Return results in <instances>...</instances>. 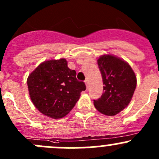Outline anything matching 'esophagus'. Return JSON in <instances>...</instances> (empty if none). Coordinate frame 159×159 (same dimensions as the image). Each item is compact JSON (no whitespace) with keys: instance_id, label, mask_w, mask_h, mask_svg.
Listing matches in <instances>:
<instances>
[{"instance_id":"esophagus-1","label":"esophagus","mask_w":159,"mask_h":159,"mask_svg":"<svg viewBox=\"0 0 159 159\" xmlns=\"http://www.w3.org/2000/svg\"><path fill=\"white\" fill-rule=\"evenodd\" d=\"M84 83H85V85H86V88H89V80L88 79H86L85 81H84Z\"/></svg>"}]
</instances>
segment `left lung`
<instances>
[{
	"label": "left lung",
	"mask_w": 159,
	"mask_h": 159,
	"mask_svg": "<svg viewBox=\"0 0 159 159\" xmlns=\"http://www.w3.org/2000/svg\"><path fill=\"white\" fill-rule=\"evenodd\" d=\"M98 65L105 86L101 98L94 100V105L101 113L113 116L131 102L137 84L135 74L127 62L111 54L101 56Z\"/></svg>",
	"instance_id": "8db88e82"
}]
</instances>
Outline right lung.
Instances as JSON below:
<instances>
[{
  "label": "right lung",
  "mask_w": 159,
  "mask_h": 159,
  "mask_svg": "<svg viewBox=\"0 0 159 159\" xmlns=\"http://www.w3.org/2000/svg\"><path fill=\"white\" fill-rule=\"evenodd\" d=\"M30 98L41 113L52 118H61L75 107L86 89L78 81L76 71L68 67L66 59L45 61L28 78Z\"/></svg>",
  "instance_id": "obj_1"
}]
</instances>
